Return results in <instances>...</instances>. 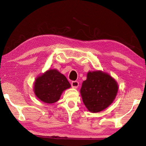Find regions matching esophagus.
<instances>
[{
  "instance_id": "1",
  "label": "esophagus",
  "mask_w": 146,
  "mask_h": 146,
  "mask_svg": "<svg viewBox=\"0 0 146 146\" xmlns=\"http://www.w3.org/2000/svg\"><path fill=\"white\" fill-rule=\"evenodd\" d=\"M71 85V87L73 88H77L79 86V82L78 81H72Z\"/></svg>"
}]
</instances>
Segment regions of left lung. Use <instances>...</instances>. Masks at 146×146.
Wrapping results in <instances>:
<instances>
[{
	"instance_id": "obj_1",
	"label": "left lung",
	"mask_w": 146,
	"mask_h": 146,
	"mask_svg": "<svg viewBox=\"0 0 146 146\" xmlns=\"http://www.w3.org/2000/svg\"><path fill=\"white\" fill-rule=\"evenodd\" d=\"M118 85L111 76L102 71L89 72L82 83L80 93L83 102L91 112L101 111L116 97Z\"/></svg>"
}]
</instances>
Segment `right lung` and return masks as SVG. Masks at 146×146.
<instances>
[{"label":"right lung","instance_id":"1","mask_svg":"<svg viewBox=\"0 0 146 146\" xmlns=\"http://www.w3.org/2000/svg\"><path fill=\"white\" fill-rule=\"evenodd\" d=\"M68 79L56 70H51L39 76L35 82L34 91L42 102L53 104L57 102L64 90L70 88Z\"/></svg>","mask_w":146,"mask_h":146}]
</instances>
